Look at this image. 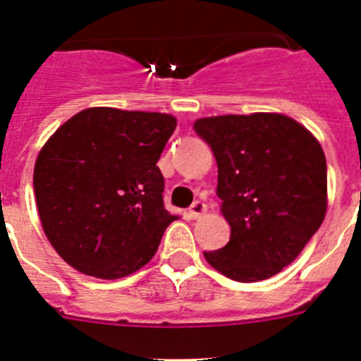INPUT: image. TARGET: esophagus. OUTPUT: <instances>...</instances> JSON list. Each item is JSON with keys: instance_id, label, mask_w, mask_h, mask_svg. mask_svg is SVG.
Segmentation results:
<instances>
[{"instance_id": "1", "label": "esophagus", "mask_w": 361, "mask_h": 361, "mask_svg": "<svg viewBox=\"0 0 361 361\" xmlns=\"http://www.w3.org/2000/svg\"><path fill=\"white\" fill-rule=\"evenodd\" d=\"M206 204L200 202V200H195V202L191 204L190 206V212H188V215H190V219H199V216H202L204 213H206Z\"/></svg>"}]
</instances>
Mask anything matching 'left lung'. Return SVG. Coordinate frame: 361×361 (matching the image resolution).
Returning a JSON list of instances; mask_svg holds the SVG:
<instances>
[{"instance_id":"1","label":"left lung","mask_w":361,"mask_h":361,"mask_svg":"<svg viewBox=\"0 0 361 361\" xmlns=\"http://www.w3.org/2000/svg\"><path fill=\"white\" fill-rule=\"evenodd\" d=\"M219 166L216 195L229 242L204 257L228 279L258 282L295 260L327 212L320 142L282 114L216 116L193 124Z\"/></svg>"}]
</instances>
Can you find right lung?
Here are the masks:
<instances>
[{
	"instance_id": "1",
	"label": "right lung",
	"mask_w": 361,
	"mask_h": 361,
	"mask_svg": "<svg viewBox=\"0 0 361 361\" xmlns=\"http://www.w3.org/2000/svg\"><path fill=\"white\" fill-rule=\"evenodd\" d=\"M177 119L86 108L44 142L34 168L41 226L85 275L123 279L149 262L177 216L164 209L157 161Z\"/></svg>"
}]
</instances>
